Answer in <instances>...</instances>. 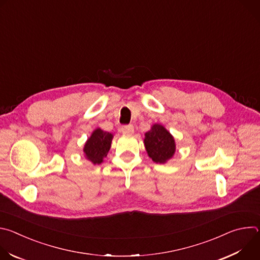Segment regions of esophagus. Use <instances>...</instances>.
<instances>
[{"instance_id": "34e87169", "label": "esophagus", "mask_w": 260, "mask_h": 260, "mask_svg": "<svg viewBox=\"0 0 260 260\" xmlns=\"http://www.w3.org/2000/svg\"><path fill=\"white\" fill-rule=\"evenodd\" d=\"M121 132L125 135H133L135 129H134V126L133 125H125V126H122L121 128Z\"/></svg>"}]
</instances>
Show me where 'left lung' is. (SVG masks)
Segmentation results:
<instances>
[{"label":"left lung","mask_w":260,"mask_h":260,"mask_svg":"<svg viewBox=\"0 0 260 260\" xmlns=\"http://www.w3.org/2000/svg\"><path fill=\"white\" fill-rule=\"evenodd\" d=\"M144 145L148 156L156 164L168 162L176 152V142L173 135L159 123H154L145 133Z\"/></svg>","instance_id":"obj_1"}]
</instances>
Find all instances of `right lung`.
<instances>
[{
    "label": "right lung",
    "mask_w": 260,
    "mask_h": 260,
    "mask_svg": "<svg viewBox=\"0 0 260 260\" xmlns=\"http://www.w3.org/2000/svg\"><path fill=\"white\" fill-rule=\"evenodd\" d=\"M114 135L102 128H95L84 144V157L92 165H101L111 148Z\"/></svg>",
    "instance_id": "obj_1"
}]
</instances>
